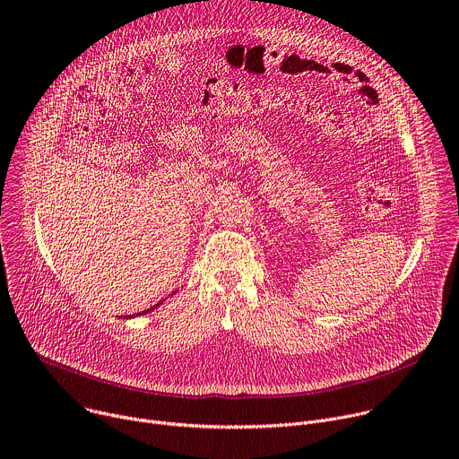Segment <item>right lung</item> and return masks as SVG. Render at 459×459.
Instances as JSON below:
<instances>
[{
	"label": "right lung",
	"instance_id": "add662e5",
	"mask_svg": "<svg viewBox=\"0 0 459 459\" xmlns=\"http://www.w3.org/2000/svg\"><path fill=\"white\" fill-rule=\"evenodd\" d=\"M164 300H160V302H157L153 307H150V309H144V311H141V313H135V315H128V316H125V318H135V316H141V315H146V313H152L153 309H157L160 304H162Z\"/></svg>",
	"mask_w": 459,
	"mask_h": 459
}]
</instances>
